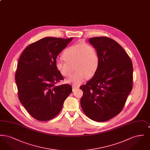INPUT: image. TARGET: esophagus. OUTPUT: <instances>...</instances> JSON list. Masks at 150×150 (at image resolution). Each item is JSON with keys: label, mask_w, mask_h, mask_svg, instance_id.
Masks as SVG:
<instances>
[{"label": "esophagus", "mask_w": 150, "mask_h": 150, "mask_svg": "<svg viewBox=\"0 0 150 150\" xmlns=\"http://www.w3.org/2000/svg\"><path fill=\"white\" fill-rule=\"evenodd\" d=\"M72 91H76V89H78L79 88V86H72Z\"/></svg>", "instance_id": "esophagus-1"}]
</instances>
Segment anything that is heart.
<instances>
[{
    "label": "heart",
    "mask_w": 150,
    "mask_h": 150,
    "mask_svg": "<svg viewBox=\"0 0 150 150\" xmlns=\"http://www.w3.org/2000/svg\"><path fill=\"white\" fill-rule=\"evenodd\" d=\"M61 58L64 62H57V71L64 77L69 78L74 68L76 71L66 83L75 85L82 83L86 78H92L100 64L97 49L88 43H78L67 48L62 53Z\"/></svg>",
    "instance_id": "1"
}]
</instances>
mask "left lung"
Masks as SVG:
<instances>
[{
    "mask_svg": "<svg viewBox=\"0 0 150 150\" xmlns=\"http://www.w3.org/2000/svg\"><path fill=\"white\" fill-rule=\"evenodd\" d=\"M98 51V68L93 78L80 86V104L84 114L98 122L119 114L133 88V64L127 52L114 40L106 36L89 39Z\"/></svg>",
    "mask_w": 150,
    "mask_h": 150,
    "instance_id": "left-lung-1",
    "label": "left lung"
}]
</instances>
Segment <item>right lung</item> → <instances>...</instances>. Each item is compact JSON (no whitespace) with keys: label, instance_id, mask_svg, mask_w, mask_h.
<instances>
[{"label":"right lung","instance_id":"1","mask_svg":"<svg viewBox=\"0 0 150 150\" xmlns=\"http://www.w3.org/2000/svg\"><path fill=\"white\" fill-rule=\"evenodd\" d=\"M72 39L44 38L30 44L19 58L15 74L18 98L36 120L56 116L72 91L70 84L57 86L64 78L56 69L57 56Z\"/></svg>","mask_w":150,"mask_h":150}]
</instances>
